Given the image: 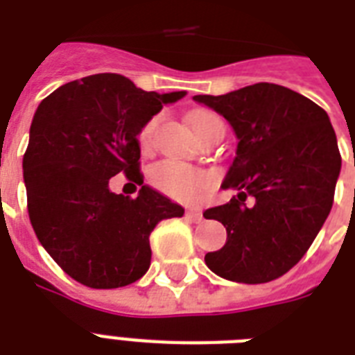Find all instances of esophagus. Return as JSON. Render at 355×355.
Listing matches in <instances>:
<instances>
[{"label":"esophagus","mask_w":355,"mask_h":355,"mask_svg":"<svg viewBox=\"0 0 355 355\" xmlns=\"http://www.w3.org/2000/svg\"><path fill=\"white\" fill-rule=\"evenodd\" d=\"M186 219L191 223H200L205 217H202V211L199 210H188L186 211Z\"/></svg>","instance_id":"obj_1"}]
</instances>
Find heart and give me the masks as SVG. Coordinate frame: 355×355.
Segmentation results:
<instances>
[{
  "label": "heart",
  "instance_id": "heart-1",
  "mask_svg": "<svg viewBox=\"0 0 355 355\" xmlns=\"http://www.w3.org/2000/svg\"><path fill=\"white\" fill-rule=\"evenodd\" d=\"M189 123H191V128L197 134V138L200 134L211 130L214 127H221L223 125L221 119L211 112L193 114ZM155 127L156 118L145 123L141 132H139L141 144H149L150 136L155 132ZM149 180L156 189H160L162 193L169 195V197L177 200H184V202H191V200L199 199L211 184V178L208 173L195 169V167L177 160H162L155 164L150 167Z\"/></svg>",
  "mask_w": 355,
  "mask_h": 355
}]
</instances>
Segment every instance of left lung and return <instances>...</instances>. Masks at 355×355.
<instances>
[{
    "label": "left lung",
    "instance_id": "obj_1",
    "mask_svg": "<svg viewBox=\"0 0 355 355\" xmlns=\"http://www.w3.org/2000/svg\"><path fill=\"white\" fill-rule=\"evenodd\" d=\"M193 101L221 114L237 138L221 184L237 197L205 211L225 225L227 243L206 254V265L239 284L275 280L306 254L334 205L341 155L330 118L308 97L270 83Z\"/></svg>",
    "mask_w": 355,
    "mask_h": 355
}]
</instances>
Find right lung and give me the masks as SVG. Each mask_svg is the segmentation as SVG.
Wrapping results in <instances>:
<instances>
[{
  "mask_svg": "<svg viewBox=\"0 0 355 355\" xmlns=\"http://www.w3.org/2000/svg\"><path fill=\"white\" fill-rule=\"evenodd\" d=\"M186 92H145L118 73L71 80L38 105L24 156L27 210L38 241L66 275L94 289L139 280L150 265L149 236L184 208L144 184L141 128ZM125 172L136 200L110 191Z\"/></svg>",
  "mask_w": 355,
  "mask_h": 355,
  "instance_id": "obj_1",
  "label": "right lung"
}]
</instances>
